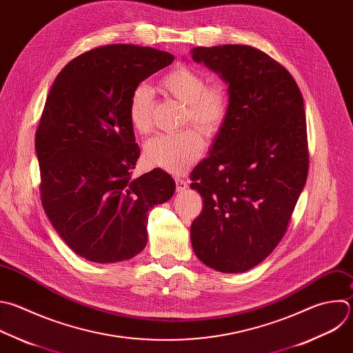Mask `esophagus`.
<instances>
[{"label": "esophagus", "mask_w": 353, "mask_h": 353, "mask_svg": "<svg viewBox=\"0 0 353 353\" xmlns=\"http://www.w3.org/2000/svg\"><path fill=\"white\" fill-rule=\"evenodd\" d=\"M174 180H176L177 191H184V190L188 187V183H187L184 179H181V177H176Z\"/></svg>", "instance_id": "34e87169"}]
</instances>
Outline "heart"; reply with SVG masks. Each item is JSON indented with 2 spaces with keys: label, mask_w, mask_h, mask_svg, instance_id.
I'll return each instance as SVG.
<instances>
[{
  "label": "heart",
  "mask_w": 353,
  "mask_h": 353,
  "mask_svg": "<svg viewBox=\"0 0 353 353\" xmlns=\"http://www.w3.org/2000/svg\"><path fill=\"white\" fill-rule=\"evenodd\" d=\"M159 84L168 95L185 105L184 125L191 123L206 137H214L220 132L228 110V95L223 84L208 85L205 76L188 65L173 68ZM152 108L151 87L144 83L136 85L128 108L129 122L136 132L147 133L151 129ZM199 132L187 129L177 134L155 136L145 144V161L169 172L187 169L205 150L203 137Z\"/></svg>",
  "instance_id": "1"
}]
</instances>
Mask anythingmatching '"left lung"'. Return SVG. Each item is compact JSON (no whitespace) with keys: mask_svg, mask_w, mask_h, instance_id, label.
<instances>
[{"mask_svg":"<svg viewBox=\"0 0 353 353\" xmlns=\"http://www.w3.org/2000/svg\"><path fill=\"white\" fill-rule=\"evenodd\" d=\"M190 52L228 84L225 121L190 176L203 201L191 244L206 266L243 273L279 245L305 187L303 98L291 73L258 48L225 44Z\"/></svg>","mask_w":353,"mask_h":353,"instance_id":"obj_1","label":"left lung"}]
</instances>
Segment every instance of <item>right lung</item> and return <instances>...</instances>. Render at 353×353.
Masks as SVG:
<instances>
[{
  "label": "right lung",
  "instance_id": "1",
  "mask_svg": "<svg viewBox=\"0 0 353 353\" xmlns=\"http://www.w3.org/2000/svg\"><path fill=\"white\" fill-rule=\"evenodd\" d=\"M169 52L132 44L90 50L57 76L36 132L43 208L65 244L97 263L128 261L148 241V210L172 198V176L133 177L140 157L132 91L169 66Z\"/></svg>",
  "mask_w": 353,
  "mask_h": 353
}]
</instances>
